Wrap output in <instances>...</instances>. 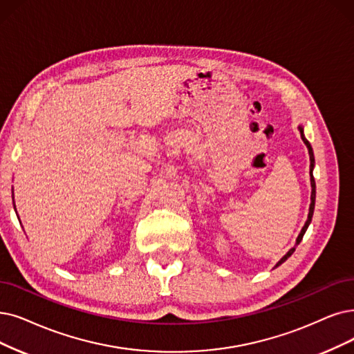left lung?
I'll list each match as a JSON object with an SVG mask.
<instances>
[{
	"label": "left lung",
	"instance_id": "8db88e82",
	"mask_svg": "<svg viewBox=\"0 0 354 354\" xmlns=\"http://www.w3.org/2000/svg\"><path fill=\"white\" fill-rule=\"evenodd\" d=\"M299 132H301V138H302V140H304V144L306 145V148H308V152H309V161H310V165H309V176H310V187H313V192H310V205H309V214H308V219H306V222H305V225H304V228H302V231H301V234L298 235V238H296V245H298L301 241H302V238H304V235H305V232H306V230H308V226H309V223H310V221H313V215H314V207H315V180H314V176H313V169H314V165H315V158H314V151H313V147H310V144L308 142V139L305 138V135H304V128L302 126L299 124ZM293 251H295V247L293 248H290L283 257H281L279 261H277V264L274 266V267H279L281 263H285L292 254H293Z\"/></svg>",
	"mask_w": 354,
	"mask_h": 354
}]
</instances>
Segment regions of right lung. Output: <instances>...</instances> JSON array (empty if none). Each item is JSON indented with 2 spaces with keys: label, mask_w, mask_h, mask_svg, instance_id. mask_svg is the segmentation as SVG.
Returning a JSON list of instances; mask_svg holds the SVG:
<instances>
[{
  "label": "right lung",
  "mask_w": 354,
  "mask_h": 354,
  "mask_svg": "<svg viewBox=\"0 0 354 354\" xmlns=\"http://www.w3.org/2000/svg\"><path fill=\"white\" fill-rule=\"evenodd\" d=\"M14 209H16V205H14Z\"/></svg>",
  "instance_id": "right-lung-1"
}]
</instances>
